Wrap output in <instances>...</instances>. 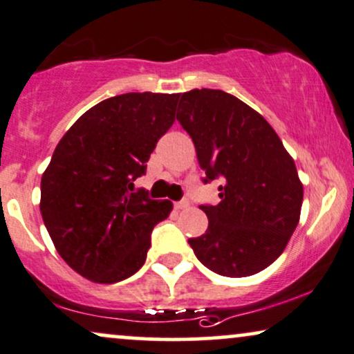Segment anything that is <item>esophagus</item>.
Listing matches in <instances>:
<instances>
[{"label":"esophagus","mask_w":354,"mask_h":354,"mask_svg":"<svg viewBox=\"0 0 354 354\" xmlns=\"http://www.w3.org/2000/svg\"><path fill=\"white\" fill-rule=\"evenodd\" d=\"M189 200H180V202H176L174 203V208H176V210H184V208H187L189 207Z\"/></svg>","instance_id":"esophagus-1"}]
</instances>
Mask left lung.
Returning a JSON list of instances; mask_svg holds the SVG:
<instances>
[{
  "label": "left lung",
  "mask_w": 354,
  "mask_h": 354,
  "mask_svg": "<svg viewBox=\"0 0 354 354\" xmlns=\"http://www.w3.org/2000/svg\"><path fill=\"white\" fill-rule=\"evenodd\" d=\"M177 120L195 144L203 182L221 178L220 203L200 205L208 228L189 244L225 277L261 272L282 254L304 200L295 162L268 121L223 90L178 95Z\"/></svg>",
  "instance_id": "1"
}]
</instances>
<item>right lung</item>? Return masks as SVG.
Instances as JSON below:
<instances>
[{
	"instance_id": "add662e5",
	"label": "right lung",
	"mask_w": 354,
	"mask_h": 354,
	"mask_svg": "<svg viewBox=\"0 0 354 354\" xmlns=\"http://www.w3.org/2000/svg\"><path fill=\"white\" fill-rule=\"evenodd\" d=\"M178 93H124L84 113L57 144L41 180V213L57 252L75 272L115 283L142 268L169 200L134 192Z\"/></svg>"
}]
</instances>
